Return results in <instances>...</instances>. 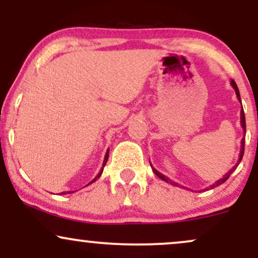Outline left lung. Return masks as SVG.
<instances>
[{
  "instance_id": "8db88e82",
  "label": "left lung",
  "mask_w": 258,
  "mask_h": 258,
  "mask_svg": "<svg viewBox=\"0 0 258 258\" xmlns=\"http://www.w3.org/2000/svg\"><path fill=\"white\" fill-rule=\"evenodd\" d=\"M230 85H232V87L234 88V91H235V93H236V97H238V100L239 102L241 103V99H240V93H239V90H238V86H236V84H235V81H234V80H232V81H230ZM240 123H241V127H242V130H244V133L246 132V122H245V114H244V109H242V105H241V111H240ZM244 146H245V137L241 139V147H240V154H239V159H238V162H236L235 165H234V166L230 168L229 171H228V172L224 174L223 176V178H221V179H218L217 182H215L214 184L212 185H210L209 188H205V190H207V189H212V188H215V186H218V185H221L222 183H224L226 182V180L229 178V176L230 174H232L234 171H235V168L238 167V165L240 164V161H241V159H242V155H244ZM150 166H152V164H150ZM152 168H153V172L156 174V176L159 177V178H161L162 180H165V182H167V183H170V184H172V185H176V186H178L179 184L178 183H176V182H173V180H171L170 178H168V177H166L165 176V174H162V173H160L158 170H156V168H154L153 166H152Z\"/></svg>"
}]
</instances>
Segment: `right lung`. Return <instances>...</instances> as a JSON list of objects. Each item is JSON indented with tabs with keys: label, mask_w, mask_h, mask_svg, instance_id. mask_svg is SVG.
I'll return each mask as SVG.
<instances>
[{
	"label": "right lung",
	"mask_w": 258,
	"mask_h": 258,
	"mask_svg": "<svg viewBox=\"0 0 258 258\" xmlns=\"http://www.w3.org/2000/svg\"><path fill=\"white\" fill-rule=\"evenodd\" d=\"M108 158H109V150H106V153H105V156H104V161H103V167H102V168H100L99 173H98V174H97V176H96V177H94V178H93V179H92V180H91V182H90V183H88V184H87V185H90V184H92V183H93V182H96V180H97V179H98L100 176H102V173H103V168H104V166H105V164H106V161H108ZM72 193H74V191H63V193H60V194H61V195H63V194H72Z\"/></svg>",
	"instance_id": "right-lung-1"
}]
</instances>
